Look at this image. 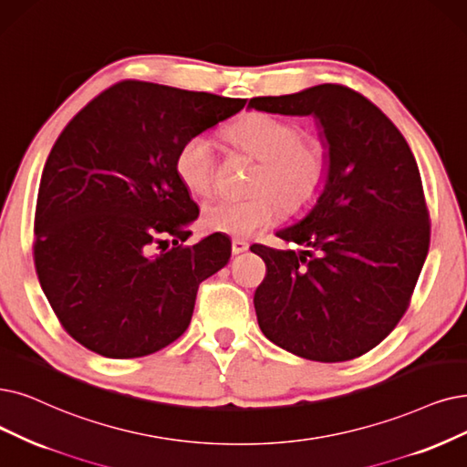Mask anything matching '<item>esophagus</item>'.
Returning <instances> with one entry per match:
<instances>
[{
    "label": "esophagus",
    "mask_w": 467,
    "mask_h": 467,
    "mask_svg": "<svg viewBox=\"0 0 467 467\" xmlns=\"http://www.w3.org/2000/svg\"><path fill=\"white\" fill-rule=\"evenodd\" d=\"M247 249H249L247 241H244V239H234L232 241V253L234 254H241V253H245Z\"/></svg>",
    "instance_id": "esophagus-1"
}]
</instances>
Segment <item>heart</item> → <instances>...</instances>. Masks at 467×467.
<instances>
[{
    "label": "heart",
    "instance_id": "heart-1",
    "mask_svg": "<svg viewBox=\"0 0 467 467\" xmlns=\"http://www.w3.org/2000/svg\"><path fill=\"white\" fill-rule=\"evenodd\" d=\"M241 151L260 161L254 178L258 193L247 199L216 197L202 207L201 220L209 232L249 237L282 218V202L291 213L305 211L320 197L327 180V153L318 140L303 138L298 124L253 110L235 120L226 132ZM174 171L188 192L204 195L216 178L213 141L190 136L176 151Z\"/></svg>",
    "mask_w": 467,
    "mask_h": 467
}]
</instances>
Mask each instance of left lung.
I'll list each match as a JSON object with an SVG mask.
<instances>
[{
    "label": "left lung",
    "mask_w": 467,
    "mask_h": 467,
    "mask_svg": "<svg viewBox=\"0 0 467 467\" xmlns=\"http://www.w3.org/2000/svg\"><path fill=\"white\" fill-rule=\"evenodd\" d=\"M249 107L312 115L329 164L312 211L275 234L303 251L251 247L266 265L254 291L258 326L306 360L358 358L400 322L429 251L416 159L381 109L341 84L253 98Z\"/></svg>",
    "instance_id": "obj_1"
}]
</instances>
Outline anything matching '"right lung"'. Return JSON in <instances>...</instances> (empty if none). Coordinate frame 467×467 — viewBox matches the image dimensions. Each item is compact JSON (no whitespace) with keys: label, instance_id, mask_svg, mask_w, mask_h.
<instances>
[{"label":"right lung","instance_id":"1","mask_svg":"<svg viewBox=\"0 0 467 467\" xmlns=\"http://www.w3.org/2000/svg\"><path fill=\"white\" fill-rule=\"evenodd\" d=\"M245 103L122 80L65 126L40 180L34 266L74 341L140 358L188 329L199 284L228 265L232 241L180 245L199 207L176 176V151Z\"/></svg>","mask_w":467,"mask_h":467}]
</instances>
